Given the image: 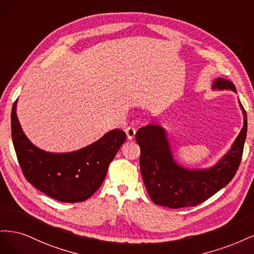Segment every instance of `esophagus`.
<instances>
[{"instance_id": "esophagus-1", "label": "esophagus", "mask_w": 254, "mask_h": 254, "mask_svg": "<svg viewBox=\"0 0 254 254\" xmlns=\"http://www.w3.org/2000/svg\"><path fill=\"white\" fill-rule=\"evenodd\" d=\"M136 127H127L126 128V133H127V139L128 140H132V139H134L135 137V134H136Z\"/></svg>"}]
</instances>
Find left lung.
<instances>
[{
    "label": "left lung",
    "instance_id": "1",
    "mask_svg": "<svg viewBox=\"0 0 254 254\" xmlns=\"http://www.w3.org/2000/svg\"><path fill=\"white\" fill-rule=\"evenodd\" d=\"M214 88H230L231 81L218 78ZM244 112V127L232 149L217 165L208 170H188L178 166L172 157L165 129L149 125L136 133L140 146V170L144 186L152 201L172 209L195 207L214 195L232 181L240 167L247 135V114Z\"/></svg>",
    "mask_w": 254,
    "mask_h": 254
}]
</instances>
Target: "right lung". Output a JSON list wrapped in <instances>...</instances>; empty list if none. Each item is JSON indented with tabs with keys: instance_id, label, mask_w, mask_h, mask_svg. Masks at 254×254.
Returning <instances> with one entry per match:
<instances>
[{
	"instance_id": "obj_1",
	"label": "right lung",
	"mask_w": 254,
	"mask_h": 254,
	"mask_svg": "<svg viewBox=\"0 0 254 254\" xmlns=\"http://www.w3.org/2000/svg\"><path fill=\"white\" fill-rule=\"evenodd\" d=\"M11 111V136L23 175L38 190L63 202L88 199L100 188L127 134L113 129L95 143L71 153H48L32 144Z\"/></svg>"
}]
</instances>
